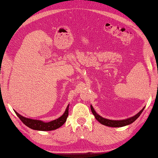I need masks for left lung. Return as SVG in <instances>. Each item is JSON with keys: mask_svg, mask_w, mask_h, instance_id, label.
<instances>
[{"mask_svg": "<svg viewBox=\"0 0 158 158\" xmlns=\"http://www.w3.org/2000/svg\"><path fill=\"white\" fill-rule=\"evenodd\" d=\"M144 107H143V109H142L140 111H139L138 114L135 115L134 116H133V117L127 118V119H125V120H109V119L102 118V116H100V115H98L97 114L96 111L94 110V107L92 106V105H91V110L96 120L99 122L100 123L103 124V125L110 127H122L129 125V124H131L133 123V122L135 121L138 118L139 116L141 115L142 111H143V110L144 109Z\"/></svg>", "mask_w": 158, "mask_h": 158, "instance_id": "obj_1", "label": "left lung"}]
</instances>
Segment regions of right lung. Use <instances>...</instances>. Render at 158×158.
Wrapping results in <instances>:
<instances>
[{
	"instance_id": "add662e5",
	"label": "right lung",
	"mask_w": 158,
	"mask_h": 158,
	"mask_svg": "<svg viewBox=\"0 0 158 158\" xmlns=\"http://www.w3.org/2000/svg\"><path fill=\"white\" fill-rule=\"evenodd\" d=\"M69 106L68 105L66 110L60 118L56 119L54 120L45 123L42 120H34V119L27 118L24 117V116L20 115L19 113L14 111L18 117L20 118L23 123L25 124L27 127L30 128L31 129L37 130V131H53L58 129L62 125H63L64 123L66 122L67 118L69 114Z\"/></svg>"
}]
</instances>
